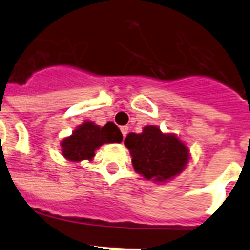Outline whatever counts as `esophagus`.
<instances>
[{
	"mask_svg": "<svg viewBox=\"0 0 250 250\" xmlns=\"http://www.w3.org/2000/svg\"><path fill=\"white\" fill-rule=\"evenodd\" d=\"M127 130H129V127H127V126H121V127H120V131H121V134H123L124 138H125V136H126Z\"/></svg>",
	"mask_w": 250,
	"mask_h": 250,
	"instance_id": "obj_1",
	"label": "esophagus"
}]
</instances>
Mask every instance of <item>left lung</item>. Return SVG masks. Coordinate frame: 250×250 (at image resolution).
<instances>
[{
	"label": "left lung",
	"instance_id": "left-lung-1",
	"mask_svg": "<svg viewBox=\"0 0 250 250\" xmlns=\"http://www.w3.org/2000/svg\"><path fill=\"white\" fill-rule=\"evenodd\" d=\"M136 173L152 182H167L180 174L189 160V150L173 134L156 126H145L141 134L130 132L125 139Z\"/></svg>",
	"mask_w": 250,
	"mask_h": 250
}]
</instances>
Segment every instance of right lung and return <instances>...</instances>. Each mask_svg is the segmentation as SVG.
Instances as JSON below:
<instances>
[{
    "mask_svg": "<svg viewBox=\"0 0 250 250\" xmlns=\"http://www.w3.org/2000/svg\"><path fill=\"white\" fill-rule=\"evenodd\" d=\"M123 134L114 123L109 121L100 127L92 121H85L77 127L71 136L63 139L61 143L62 155L70 161L91 160L95 150L105 143H121Z\"/></svg>",
    "mask_w": 250,
    "mask_h": 250,
    "instance_id": "obj_1",
    "label": "right lung"
}]
</instances>
